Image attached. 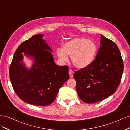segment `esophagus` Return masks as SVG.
Segmentation results:
<instances>
[{"mask_svg":"<svg viewBox=\"0 0 130 130\" xmlns=\"http://www.w3.org/2000/svg\"><path fill=\"white\" fill-rule=\"evenodd\" d=\"M69 76L70 78H72L73 77L74 75V72L71 69H69Z\"/></svg>","mask_w":130,"mask_h":130,"instance_id":"1","label":"esophagus"}]
</instances>
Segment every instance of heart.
Here are the masks:
<instances>
[{
    "mask_svg": "<svg viewBox=\"0 0 130 130\" xmlns=\"http://www.w3.org/2000/svg\"><path fill=\"white\" fill-rule=\"evenodd\" d=\"M98 52L96 44L86 38H75L64 43L62 49L57 48L56 54L59 60L64 63L71 57L72 64L78 69H85L95 60Z\"/></svg>",
    "mask_w": 130,
    "mask_h": 130,
    "instance_id": "b5f03b06",
    "label": "heart"
}]
</instances>
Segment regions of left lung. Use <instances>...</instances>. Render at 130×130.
I'll return each instance as SVG.
<instances>
[{
	"instance_id": "8db88e82",
	"label": "left lung",
	"mask_w": 130,
	"mask_h": 130,
	"mask_svg": "<svg viewBox=\"0 0 130 130\" xmlns=\"http://www.w3.org/2000/svg\"><path fill=\"white\" fill-rule=\"evenodd\" d=\"M100 35V47L95 60L88 67L78 70L74 75L78 95L88 104L103 100L115 93L124 70L117 45Z\"/></svg>"
}]
</instances>
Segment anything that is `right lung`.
<instances>
[{"mask_svg": "<svg viewBox=\"0 0 130 130\" xmlns=\"http://www.w3.org/2000/svg\"><path fill=\"white\" fill-rule=\"evenodd\" d=\"M43 36L35 35L23 42L15 50L9 68L10 81L18 96L36 106L52 104L69 78L68 67L55 64L53 50ZM24 56L32 61L30 69L23 61Z\"/></svg>", "mask_w": 130, "mask_h": 130, "instance_id": "obj_1", "label": "right lung"}]
</instances>
